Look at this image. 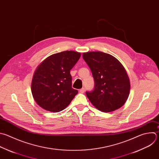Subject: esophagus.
I'll list each match as a JSON object with an SVG mask.
<instances>
[{
  "label": "esophagus",
  "instance_id": "34e87169",
  "mask_svg": "<svg viewBox=\"0 0 159 159\" xmlns=\"http://www.w3.org/2000/svg\"><path fill=\"white\" fill-rule=\"evenodd\" d=\"M79 92H80V93H84V92H85V88H84V87H83V88H82L81 89H80Z\"/></svg>",
  "mask_w": 159,
  "mask_h": 159
}]
</instances>
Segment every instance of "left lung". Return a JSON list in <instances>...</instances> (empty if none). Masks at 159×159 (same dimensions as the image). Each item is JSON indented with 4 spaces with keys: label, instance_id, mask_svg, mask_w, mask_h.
I'll return each instance as SVG.
<instances>
[{
    "label": "left lung",
    "instance_id": "8db88e82",
    "mask_svg": "<svg viewBox=\"0 0 159 159\" xmlns=\"http://www.w3.org/2000/svg\"><path fill=\"white\" fill-rule=\"evenodd\" d=\"M95 81L94 89L86 95L98 110L110 112L127 101L130 90V79L123 65L114 56L102 52L83 53Z\"/></svg>",
    "mask_w": 159,
    "mask_h": 159
}]
</instances>
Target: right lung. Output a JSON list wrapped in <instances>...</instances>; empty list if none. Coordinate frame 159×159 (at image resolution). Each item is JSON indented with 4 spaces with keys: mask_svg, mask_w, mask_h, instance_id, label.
<instances>
[{
    "mask_svg": "<svg viewBox=\"0 0 159 159\" xmlns=\"http://www.w3.org/2000/svg\"><path fill=\"white\" fill-rule=\"evenodd\" d=\"M80 55L72 50L61 52L50 56L37 66L32 77L31 91L40 107L57 112L70 104L78 93L72 88L70 70Z\"/></svg>",
    "mask_w": 159,
    "mask_h": 159,
    "instance_id": "obj_1",
    "label": "right lung"
}]
</instances>
